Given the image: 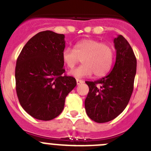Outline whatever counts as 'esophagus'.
Here are the masks:
<instances>
[{
	"mask_svg": "<svg viewBox=\"0 0 151 151\" xmlns=\"http://www.w3.org/2000/svg\"><path fill=\"white\" fill-rule=\"evenodd\" d=\"M76 81H77V85H80V84H81V83H84V81H83V80L77 79V80H76Z\"/></svg>",
	"mask_w": 151,
	"mask_h": 151,
	"instance_id": "1",
	"label": "esophagus"
}]
</instances>
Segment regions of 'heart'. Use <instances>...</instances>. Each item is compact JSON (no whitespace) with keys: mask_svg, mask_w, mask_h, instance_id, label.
Instances as JSON below:
<instances>
[{"mask_svg":"<svg viewBox=\"0 0 151 151\" xmlns=\"http://www.w3.org/2000/svg\"><path fill=\"white\" fill-rule=\"evenodd\" d=\"M61 59L67 68H74L82 61L83 65L69 72L71 76L81 78L93 74L96 77H103L109 72L114 60V50L109 44L99 40L86 39L77 42L73 50L65 48Z\"/></svg>","mask_w":151,"mask_h":151,"instance_id":"1","label":"heart"}]
</instances>
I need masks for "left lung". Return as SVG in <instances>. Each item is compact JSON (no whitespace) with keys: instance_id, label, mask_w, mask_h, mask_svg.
<instances>
[{"instance_id":"8db88e82","label":"left lung","mask_w":151,"mask_h":151,"mask_svg":"<svg viewBox=\"0 0 151 151\" xmlns=\"http://www.w3.org/2000/svg\"><path fill=\"white\" fill-rule=\"evenodd\" d=\"M116 60L112 71L105 77L86 81L89 93L85 109L89 117L98 123L115 119L126 108L134 89L137 60L130 44L122 35L114 39Z\"/></svg>"}]
</instances>
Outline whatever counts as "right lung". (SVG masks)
<instances>
[{"mask_svg":"<svg viewBox=\"0 0 151 151\" xmlns=\"http://www.w3.org/2000/svg\"><path fill=\"white\" fill-rule=\"evenodd\" d=\"M65 35L42 31L25 45L17 60L16 90L23 109L39 120L49 121L60 115L65 98L77 85L65 74L61 53Z\"/></svg>","mask_w":151,"mask_h":151,"instance_id":"add662e5","label":"right lung"}]
</instances>
